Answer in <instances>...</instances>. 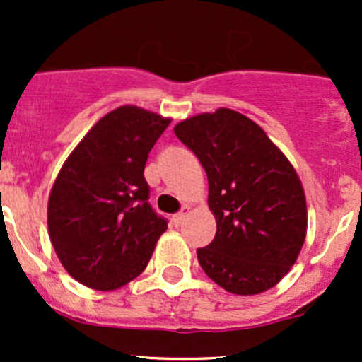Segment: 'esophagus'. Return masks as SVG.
<instances>
[{"mask_svg": "<svg viewBox=\"0 0 362 362\" xmlns=\"http://www.w3.org/2000/svg\"><path fill=\"white\" fill-rule=\"evenodd\" d=\"M189 210H191V208H189V206H184V208H182V211H178L177 215H173V222H175V224H177V226H180L182 222H184L185 215L189 214Z\"/></svg>", "mask_w": 362, "mask_h": 362, "instance_id": "34e87169", "label": "esophagus"}]
</instances>
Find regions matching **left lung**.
<instances>
[{
  "label": "left lung",
  "instance_id": "obj_1",
  "mask_svg": "<svg viewBox=\"0 0 362 362\" xmlns=\"http://www.w3.org/2000/svg\"><path fill=\"white\" fill-rule=\"evenodd\" d=\"M203 164L217 233L203 272L231 294H261L289 273L306 238V198L291 160L261 126L218 108L173 127Z\"/></svg>",
  "mask_w": 362,
  "mask_h": 362
}]
</instances>
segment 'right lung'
<instances>
[{"mask_svg":"<svg viewBox=\"0 0 362 362\" xmlns=\"http://www.w3.org/2000/svg\"><path fill=\"white\" fill-rule=\"evenodd\" d=\"M170 122L124 105L101 117L64 160L47 224L61 264L76 282L115 291L147 268L168 224L148 204L144 170Z\"/></svg>","mask_w":362,"mask_h":362,"instance_id":"obj_1","label":"right lung"}]
</instances>
